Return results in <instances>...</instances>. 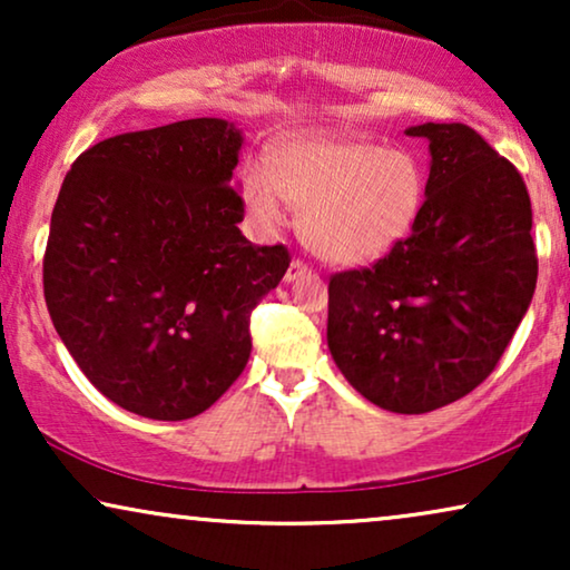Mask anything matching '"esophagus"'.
Returning <instances> with one entry per match:
<instances>
[{
	"mask_svg": "<svg viewBox=\"0 0 570 570\" xmlns=\"http://www.w3.org/2000/svg\"><path fill=\"white\" fill-rule=\"evenodd\" d=\"M308 272H311L308 264H303L301 259H293L291 267H287V272H285V283H295V279L308 275Z\"/></svg>",
	"mask_w": 570,
	"mask_h": 570,
	"instance_id": "obj_1",
	"label": "esophagus"
}]
</instances>
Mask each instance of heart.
Returning a JSON list of instances; mask_svg holds the SVG:
<instances>
[{
	"label": "heart",
	"instance_id": "b5f03b06",
	"mask_svg": "<svg viewBox=\"0 0 570 570\" xmlns=\"http://www.w3.org/2000/svg\"><path fill=\"white\" fill-rule=\"evenodd\" d=\"M240 197L254 228L275 236L291 207L303 209L301 236L318 259L371 264L415 228L428 197L423 160L404 147L322 135L293 137L269 155V170L248 168Z\"/></svg>",
	"mask_w": 570,
	"mask_h": 570
}]
</instances>
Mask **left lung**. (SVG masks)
Masks as SVG:
<instances>
[{
    "mask_svg": "<svg viewBox=\"0 0 570 570\" xmlns=\"http://www.w3.org/2000/svg\"><path fill=\"white\" fill-rule=\"evenodd\" d=\"M423 215L373 267L330 279V353L381 410L420 415L480 386L537 285L532 202L519 170L466 124H420Z\"/></svg>",
    "mask_w": 570,
    "mask_h": 570,
    "instance_id": "left-lung-1",
    "label": "left lung"
}]
</instances>
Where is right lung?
Returning a JSON list of instances; mask_svg holds the SVG:
<instances>
[{"label":"right lung","mask_w":570,"mask_h":570,"mask_svg":"<svg viewBox=\"0 0 570 570\" xmlns=\"http://www.w3.org/2000/svg\"><path fill=\"white\" fill-rule=\"evenodd\" d=\"M225 119L127 131L75 160L51 213L43 295L92 386L150 420H186L228 392L252 355V308L291 267L240 233Z\"/></svg>","instance_id":"add662e5"}]
</instances>
